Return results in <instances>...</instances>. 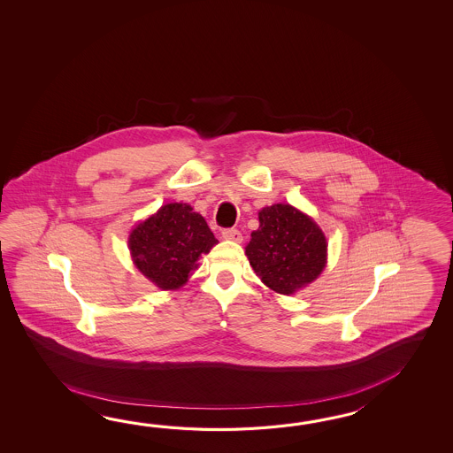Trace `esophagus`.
Here are the masks:
<instances>
[{"label": "esophagus", "instance_id": "esophagus-1", "mask_svg": "<svg viewBox=\"0 0 453 453\" xmlns=\"http://www.w3.org/2000/svg\"><path fill=\"white\" fill-rule=\"evenodd\" d=\"M222 236L225 240L236 241V242L242 241V234L236 228H225V230H222Z\"/></svg>", "mask_w": 453, "mask_h": 453}]
</instances>
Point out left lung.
<instances>
[{
  "instance_id": "8db88e82",
  "label": "left lung",
  "mask_w": 453,
  "mask_h": 453,
  "mask_svg": "<svg viewBox=\"0 0 453 453\" xmlns=\"http://www.w3.org/2000/svg\"><path fill=\"white\" fill-rule=\"evenodd\" d=\"M246 256L270 289L291 295L326 267L327 242L318 225L291 205L277 203L259 212Z\"/></svg>"
}]
</instances>
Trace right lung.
<instances>
[{"label": "right lung", "mask_w": 453, "mask_h": 453, "mask_svg": "<svg viewBox=\"0 0 453 453\" xmlns=\"http://www.w3.org/2000/svg\"><path fill=\"white\" fill-rule=\"evenodd\" d=\"M217 240L203 215L188 203H168L129 236V250L137 269L158 288H180L197 260Z\"/></svg>", "instance_id": "obj_1"}]
</instances>
